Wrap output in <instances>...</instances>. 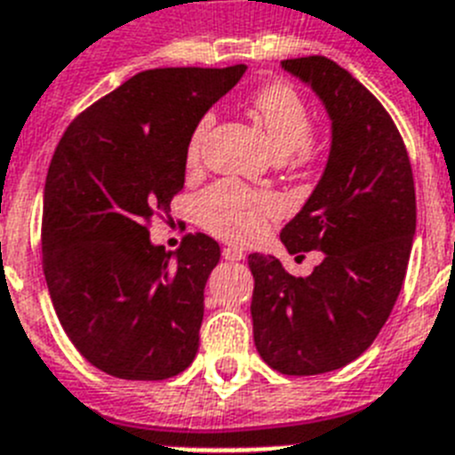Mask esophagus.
Listing matches in <instances>:
<instances>
[{
	"label": "esophagus",
	"mask_w": 455,
	"mask_h": 455,
	"mask_svg": "<svg viewBox=\"0 0 455 455\" xmlns=\"http://www.w3.org/2000/svg\"><path fill=\"white\" fill-rule=\"evenodd\" d=\"M221 257L227 261H243L245 259V252L238 250V247H224V250H221Z\"/></svg>",
	"instance_id": "esophagus-1"
}]
</instances>
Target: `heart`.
Wrapping results in <instances>:
<instances>
[{"mask_svg": "<svg viewBox=\"0 0 455 455\" xmlns=\"http://www.w3.org/2000/svg\"><path fill=\"white\" fill-rule=\"evenodd\" d=\"M252 109L266 138L278 156L308 158L311 154V109L306 100L283 81L266 84L252 95ZM215 116L203 114L187 142V164L194 165L201 158L203 142L208 138ZM196 215L210 234L231 243H252L268 227V221L280 215L275 196L247 189L234 180H221L203 191L196 201Z\"/></svg>", "mask_w": 455, "mask_h": 455, "instance_id": "1", "label": "heart"}]
</instances>
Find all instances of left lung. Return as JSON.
<instances>
[{
    "label": "left lung",
    "instance_id": "8db88e82",
    "mask_svg": "<svg viewBox=\"0 0 455 455\" xmlns=\"http://www.w3.org/2000/svg\"><path fill=\"white\" fill-rule=\"evenodd\" d=\"M313 88L331 121L320 182L285 224L290 254L320 250L311 275L294 278L275 257L250 254L252 330L261 360L280 374L346 367L374 343L400 297L416 234L411 164L390 114L324 55L283 60Z\"/></svg>",
    "mask_w": 455,
    "mask_h": 455
}]
</instances>
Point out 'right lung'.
<instances>
[{
    "label": "right lung",
    "instance_id": "right-lung-1",
    "mask_svg": "<svg viewBox=\"0 0 455 455\" xmlns=\"http://www.w3.org/2000/svg\"><path fill=\"white\" fill-rule=\"evenodd\" d=\"M147 69L69 124L44 187L48 294L74 348L128 381H164L198 353L203 290L220 245L189 234L175 254L149 238L184 187L187 142L203 114L245 74Z\"/></svg>",
    "mask_w": 455,
    "mask_h": 455
}]
</instances>
